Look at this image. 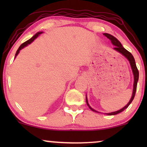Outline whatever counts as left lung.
I'll use <instances>...</instances> for the list:
<instances>
[{
    "instance_id": "left-lung-1",
    "label": "left lung",
    "mask_w": 147,
    "mask_h": 147,
    "mask_svg": "<svg viewBox=\"0 0 147 147\" xmlns=\"http://www.w3.org/2000/svg\"><path fill=\"white\" fill-rule=\"evenodd\" d=\"M104 35L106 36V37H107L108 39H109L110 41H111L112 43L113 44L114 46H115V47H114V49L116 51L119 52L120 53L122 54V55H123L124 57H125L126 59H127L128 61H129L130 66H131V68H132V73H133V76H134L133 92H132V97H131V98H130L129 102H128V103L126 104V105L124 106V108H121V109L118 110V111L111 112V113H106V114H108V115H115V114H119V113H120V112H122V111H124V110H125L126 108H128V106L130 105V103H131V102H132V100H133L134 98V96H135L136 91V86H137V82H138V76H139V73H138V70L137 69V67H136L135 60H134V58L133 56H132V54L130 53L129 51H127V50H126V49H124V48L123 47V46L122 45V44L120 43V42L118 41V40L116 39V37H114V36H112V35H110V34H108V33H104ZM86 104H87L88 107L90 108V109L92 110V111L96 112H98V113H99V112H97L96 110H94L93 108L90 107L89 104H88L87 97L86 98Z\"/></svg>"
}]
</instances>
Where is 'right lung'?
Instances as JSON below:
<instances>
[{
    "label": "right lung",
    "instance_id": "obj_1",
    "mask_svg": "<svg viewBox=\"0 0 147 147\" xmlns=\"http://www.w3.org/2000/svg\"><path fill=\"white\" fill-rule=\"evenodd\" d=\"M42 33V32H38L37 33H36L35 35L33 36V37L32 38H31V39H29L28 40V41H25V43H23V44H21V46H20V47H19V49H18V50L17 51V52H16V54H15V57H16V56H17L18 54H19V51H20V50H21L22 49H23V48H24L25 47H26V46L27 45H29V44H30L31 43H32V42H33L34 40H35L36 38H37L38 36H39L40 34H41Z\"/></svg>",
    "mask_w": 147,
    "mask_h": 147
}]
</instances>
